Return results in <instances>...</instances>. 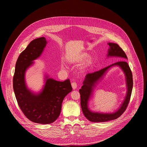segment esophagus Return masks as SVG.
<instances>
[{
	"instance_id": "1",
	"label": "esophagus",
	"mask_w": 147,
	"mask_h": 147,
	"mask_svg": "<svg viewBox=\"0 0 147 147\" xmlns=\"http://www.w3.org/2000/svg\"><path fill=\"white\" fill-rule=\"evenodd\" d=\"M72 87L73 88V89H76L77 88V86H78V84L76 83V82H73L72 83Z\"/></svg>"
}]
</instances>
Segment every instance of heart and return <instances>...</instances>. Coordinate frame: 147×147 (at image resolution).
Listing matches in <instances>:
<instances>
[{"label":"heart","mask_w":147,"mask_h":147,"mask_svg":"<svg viewBox=\"0 0 147 147\" xmlns=\"http://www.w3.org/2000/svg\"><path fill=\"white\" fill-rule=\"evenodd\" d=\"M89 57V55L87 53H82L79 54L78 56H77L76 57H75L74 59H72L71 61L72 63H83ZM93 60L91 58H89L87 61L85 63V67H88L90 66L92 64H93ZM61 68L62 69H65V65L64 64H62L61 65Z\"/></svg>","instance_id":"b5f03b06"}]
</instances>
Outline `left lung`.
I'll use <instances>...</instances> for the list:
<instances>
[{
    "label": "left lung",
    "instance_id": "obj_1",
    "mask_svg": "<svg viewBox=\"0 0 147 147\" xmlns=\"http://www.w3.org/2000/svg\"><path fill=\"white\" fill-rule=\"evenodd\" d=\"M108 45L110 47L107 54V57H119L122 58L123 60L127 59L125 53L118 44L109 42L108 43ZM115 65L119 66L123 69L126 76L127 92L124 101L118 110L113 113H102L90 111L88 108V101L91 95L93 88L96 85L95 84L103 78L107 71L111 66ZM132 87L133 79L132 72L126 61L117 62L101 69L98 71L87 74L83 82V85L79 90L80 94L81 107L84 116L87 118V119L92 122H105L117 119L126 110L131 98Z\"/></svg>",
    "mask_w": 147,
    "mask_h": 147
}]
</instances>
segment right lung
I'll list each match as a JSON object with an SVG mask.
<instances>
[{
	"label": "right lung",
	"mask_w": 147,
	"mask_h": 147,
	"mask_svg": "<svg viewBox=\"0 0 147 147\" xmlns=\"http://www.w3.org/2000/svg\"><path fill=\"white\" fill-rule=\"evenodd\" d=\"M47 44L45 37L36 38L20 54L15 66L13 88L18 105L30 121L40 124L53 123L59 117L63 99L72 90L69 79L64 82L45 78L42 91L33 93L26 86L25 75L26 69L39 58Z\"/></svg>",
	"instance_id": "add662e5"
}]
</instances>
